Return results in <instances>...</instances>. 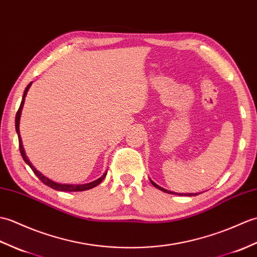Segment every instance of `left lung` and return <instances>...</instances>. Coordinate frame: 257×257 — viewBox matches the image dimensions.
<instances>
[{
  "label": "left lung",
  "instance_id": "1",
  "mask_svg": "<svg viewBox=\"0 0 257 257\" xmlns=\"http://www.w3.org/2000/svg\"><path fill=\"white\" fill-rule=\"evenodd\" d=\"M151 182L153 184V186H155V187L157 188V189H159V190H162V191H164V192H167V193H172V195H178V193H174V192H172V191H168V190H166V189H164V188L159 187L158 185H156L155 182H153L152 180H151ZM179 195H180V196H182L181 193H179ZM197 195H198V193H186L185 196H197Z\"/></svg>",
  "mask_w": 257,
  "mask_h": 257
}]
</instances>
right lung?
<instances>
[{
	"label": "right lung",
	"instance_id": "obj_1",
	"mask_svg": "<svg viewBox=\"0 0 257 257\" xmlns=\"http://www.w3.org/2000/svg\"><path fill=\"white\" fill-rule=\"evenodd\" d=\"M32 82L27 85L25 91H24V95H23V99H22V102H21V105L19 107V111H17L16 113V116H15V128H16V132H17V135H19V145H20V152H21V155L23 157V159H24V162L32 168V170L34 172V174H35L39 180H41L43 184H45L46 186L53 188V189L55 190H58V191H83V190H88V189H91V188H93L95 186H98L99 184H101V181L103 180L105 178L106 176V173L100 177L99 179H96L95 181L93 182H90V184H87V185H60V184H57V182H54L51 181L50 179H48L47 177H45L43 174H41L38 172V170L33 166V165L31 164V162L28 161V158L26 156L25 154V151H24V147H23V143H22V140H21V135H20V117H21V113H22V109H23V105H24V101H25V96L27 94V91L28 89H30Z\"/></svg>",
	"mask_w": 257,
	"mask_h": 257
}]
</instances>
